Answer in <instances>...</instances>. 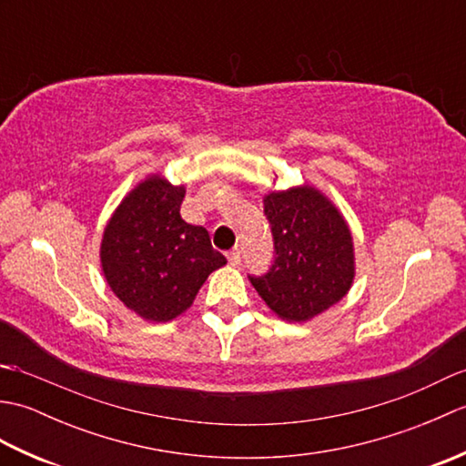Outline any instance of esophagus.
<instances>
[{
  "instance_id": "1",
  "label": "esophagus",
  "mask_w": 466,
  "mask_h": 466,
  "mask_svg": "<svg viewBox=\"0 0 466 466\" xmlns=\"http://www.w3.org/2000/svg\"><path fill=\"white\" fill-rule=\"evenodd\" d=\"M228 262H230L232 266H238L242 262V254H240V248H232L230 252H228Z\"/></svg>"
}]
</instances>
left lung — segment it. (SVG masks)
<instances>
[{
    "instance_id": "1",
    "label": "left lung",
    "mask_w": 466,
    "mask_h": 466,
    "mask_svg": "<svg viewBox=\"0 0 466 466\" xmlns=\"http://www.w3.org/2000/svg\"><path fill=\"white\" fill-rule=\"evenodd\" d=\"M274 238V262L248 276L268 309L289 322H306L330 309L354 279L352 236L329 198L312 186L264 198Z\"/></svg>"
}]
</instances>
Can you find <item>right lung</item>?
Here are the masks:
<instances>
[{
	"instance_id": "add662e5",
	"label": "right lung",
	"mask_w": 466,
	"mask_h": 466,
	"mask_svg": "<svg viewBox=\"0 0 466 466\" xmlns=\"http://www.w3.org/2000/svg\"><path fill=\"white\" fill-rule=\"evenodd\" d=\"M184 186L160 176L137 184L107 222L102 270L127 309L152 322H167L192 306L198 290L226 264L202 226L182 220Z\"/></svg>"
}]
</instances>
